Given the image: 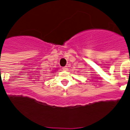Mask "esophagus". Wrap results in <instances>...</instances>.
<instances>
[{"mask_svg":"<svg viewBox=\"0 0 130 130\" xmlns=\"http://www.w3.org/2000/svg\"><path fill=\"white\" fill-rule=\"evenodd\" d=\"M63 71H67L68 70V68H67V66H65V67H63Z\"/></svg>","mask_w":130,"mask_h":130,"instance_id":"esophagus-1","label":"esophagus"}]
</instances>
